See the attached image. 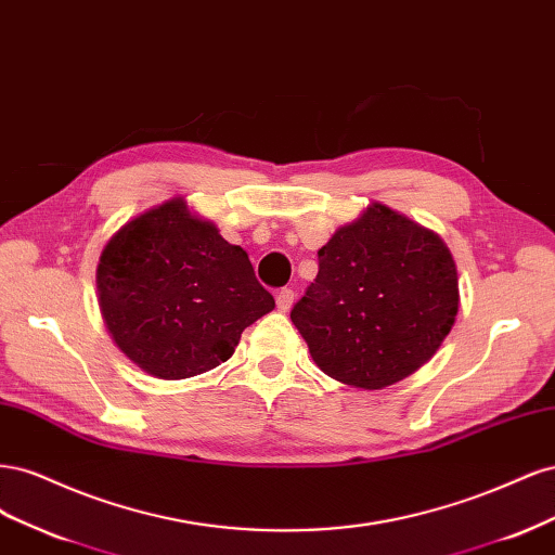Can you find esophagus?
<instances>
[{
	"label": "esophagus",
	"mask_w": 555,
	"mask_h": 555,
	"mask_svg": "<svg viewBox=\"0 0 555 555\" xmlns=\"http://www.w3.org/2000/svg\"><path fill=\"white\" fill-rule=\"evenodd\" d=\"M275 304H278V310L280 312H287L292 306H294V292L292 289H280L278 294H275Z\"/></svg>",
	"instance_id": "1"
}]
</instances>
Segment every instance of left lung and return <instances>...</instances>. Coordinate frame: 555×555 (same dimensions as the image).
I'll list each match as a JSON object with an SVG mask.
<instances>
[{"mask_svg":"<svg viewBox=\"0 0 555 555\" xmlns=\"http://www.w3.org/2000/svg\"><path fill=\"white\" fill-rule=\"evenodd\" d=\"M319 273L292 310L314 363L357 389L418 371L459 312V275L438 233L382 204L317 251Z\"/></svg>","mask_w":555,"mask_h":555,"instance_id":"obj_1","label":"left lung"}]
</instances>
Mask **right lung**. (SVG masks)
I'll list each match as a JSON object with an SVG mask.
<instances>
[{
    "label": "right lung",
    "instance_id": "right-lung-1",
    "mask_svg": "<svg viewBox=\"0 0 555 555\" xmlns=\"http://www.w3.org/2000/svg\"><path fill=\"white\" fill-rule=\"evenodd\" d=\"M96 292L115 345L159 379L212 371L231 359L241 333L275 308L247 251L182 198L115 233L99 257Z\"/></svg>",
    "mask_w": 555,
    "mask_h": 555
}]
</instances>
